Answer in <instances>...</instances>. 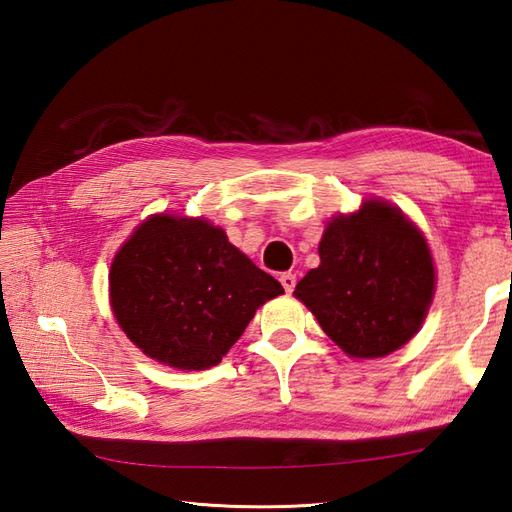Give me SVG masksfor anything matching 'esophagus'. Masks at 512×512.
<instances>
[{
	"label": "esophagus",
	"instance_id": "1",
	"mask_svg": "<svg viewBox=\"0 0 512 512\" xmlns=\"http://www.w3.org/2000/svg\"><path fill=\"white\" fill-rule=\"evenodd\" d=\"M280 282H282V286H284V290L286 292H292L294 290V286H297V275H294V273H282L280 275Z\"/></svg>",
	"mask_w": 512,
	"mask_h": 512
}]
</instances>
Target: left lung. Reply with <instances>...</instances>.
<instances>
[{"instance_id":"8db88e82","label":"left lung","mask_w":512,"mask_h":512,"mask_svg":"<svg viewBox=\"0 0 512 512\" xmlns=\"http://www.w3.org/2000/svg\"><path fill=\"white\" fill-rule=\"evenodd\" d=\"M320 265L294 288L333 342L354 359H378L421 329L436 290L429 245L401 209L365 200L335 215L318 245Z\"/></svg>"}]
</instances>
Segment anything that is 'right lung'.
<instances>
[{
    "mask_svg": "<svg viewBox=\"0 0 512 512\" xmlns=\"http://www.w3.org/2000/svg\"><path fill=\"white\" fill-rule=\"evenodd\" d=\"M108 286L130 342L188 371L218 365L256 309L284 292L222 228L168 213L151 215L121 245Z\"/></svg>",
    "mask_w": 512,
    "mask_h": 512,
    "instance_id": "obj_1",
    "label": "right lung"
}]
</instances>
